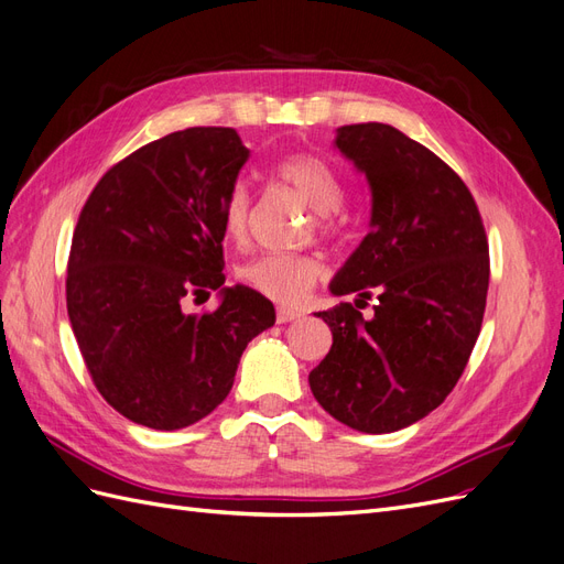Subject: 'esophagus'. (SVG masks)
<instances>
[{
    "label": "esophagus",
    "instance_id": "esophagus-1",
    "mask_svg": "<svg viewBox=\"0 0 564 564\" xmlns=\"http://www.w3.org/2000/svg\"><path fill=\"white\" fill-rule=\"evenodd\" d=\"M301 313L299 311H289V308H278V324H286V322H294L299 319Z\"/></svg>",
    "mask_w": 564,
    "mask_h": 564
}]
</instances>
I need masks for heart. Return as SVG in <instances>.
<instances>
[{
	"instance_id": "heart-1",
	"label": "heart",
	"mask_w": 564,
	"mask_h": 564,
	"mask_svg": "<svg viewBox=\"0 0 564 564\" xmlns=\"http://www.w3.org/2000/svg\"><path fill=\"white\" fill-rule=\"evenodd\" d=\"M272 172L311 204L324 232L334 230L336 209L344 202V181H340L338 172L327 160L308 155V152H294V155H284L282 160H278ZM249 191L242 183H237L230 187L224 199V207H220V228H224L230 242H245L249 230ZM237 278L251 286L253 292H259L272 301L299 303L317 282L319 263L313 256L305 253L268 251L253 256L251 261L237 268Z\"/></svg>"
}]
</instances>
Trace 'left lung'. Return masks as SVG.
<instances>
[{
	"label": "left lung",
	"instance_id": "8db88e82",
	"mask_svg": "<svg viewBox=\"0 0 564 564\" xmlns=\"http://www.w3.org/2000/svg\"><path fill=\"white\" fill-rule=\"evenodd\" d=\"M336 148L367 176L371 230L332 294L373 295L317 313L334 344L311 371L324 412L362 433H392L445 402L464 373L489 286L477 204L452 166L390 124H346Z\"/></svg>",
	"mask_w": 564,
	"mask_h": 564
}]
</instances>
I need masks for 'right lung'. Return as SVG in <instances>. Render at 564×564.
I'll return each instance as SVG.
<instances>
[{
    "mask_svg": "<svg viewBox=\"0 0 564 564\" xmlns=\"http://www.w3.org/2000/svg\"><path fill=\"white\" fill-rule=\"evenodd\" d=\"M249 150L230 127H191L112 164L84 202L65 299L79 352L106 402L133 423L178 431L228 398L272 303L245 284L216 312L186 299L224 286L220 207Z\"/></svg>",
    "mask_w": 564,
    "mask_h": 564,
    "instance_id": "add662e5",
    "label": "right lung"
}]
</instances>
